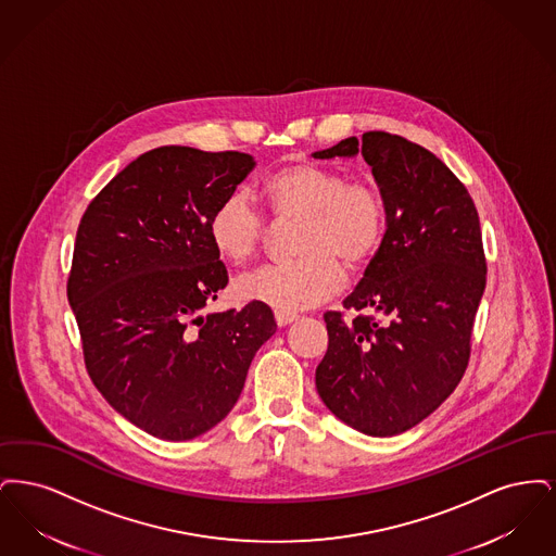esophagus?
Listing matches in <instances>:
<instances>
[{"label":"esophagus","mask_w":556,"mask_h":556,"mask_svg":"<svg viewBox=\"0 0 556 556\" xmlns=\"http://www.w3.org/2000/svg\"><path fill=\"white\" fill-rule=\"evenodd\" d=\"M275 320L279 327H288L293 320H298V315H291V313H275Z\"/></svg>","instance_id":"1"}]
</instances>
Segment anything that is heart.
Masks as SVG:
<instances>
[{"label":"heart","mask_w":556,"mask_h":556,"mask_svg":"<svg viewBox=\"0 0 556 556\" xmlns=\"http://www.w3.org/2000/svg\"><path fill=\"white\" fill-rule=\"evenodd\" d=\"M261 195L275 223H298L290 265H268L239 277L236 295L279 313L313 308L344 286V263L363 270L388 233V202L377 181L348 179L344 170L293 162L266 177ZM208 236L218 256L233 265L254 258L268 238L266 218L248 193L233 191L214 208Z\"/></svg>","instance_id":"b5f03b06"}]
</instances>
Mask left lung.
<instances>
[{"mask_svg":"<svg viewBox=\"0 0 556 556\" xmlns=\"http://www.w3.org/2000/svg\"><path fill=\"white\" fill-rule=\"evenodd\" d=\"M363 154L388 202V233L365 277L327 311L318 396L345 425L377 438L429 417L463 379L485 290L476 204L448 166L400 135L367 131L315 152Z\"/></svg>","mask_w":556,"mask_h":556,"instance_id":"left-lung-1","label":"left lung"}]
</instances>
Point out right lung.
I'll list each match as a JSON object with an SVG mask.
<instances>
[{"instance_id":"add662e5","label":"right lung","mask_w":556,"mask_h":556,"mask_svg":"<svg viewBox=\"0 0 556 556\" xmlns=\"http://www.w3.org/2000/svg\"><path fill=\"white\" fill-rule=\"evenodd\" d=\"M254 166L241 152L162 146L83 212L66 293L85 367L114 410L160 440L184 442L220 424L277 329L254 300L202 315L229 283L211 214Z\"/></svg>"}]
</instances>
